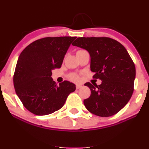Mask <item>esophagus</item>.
<instances>
[{
	"mask_svg": "<svg viewBox=\"0 0 149 149\" xmlns=\"http://www.w3.org/2000/svg\"><path fill=\"white\" fill-rule=\"evenodd\" d=\"M76 88L77 90H79L80 88H82V85H76Z\"/></svg>",
	"mask_w": 149,
	"mask_h": 149,
	"instance_id": "esophagus-1",
	"label": "esophagus"
}]
</instances>
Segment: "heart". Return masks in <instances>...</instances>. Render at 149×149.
Masks as SVG:
<instances>
[{"label":"heart","instance_id":"heart-1","mask_svg":"<svg viewBox=\"0 0 149 149\" xmlns=\"http://www.w3.org/2000/svg\"><path fill=\"white\" fill-rule=\"evenodd\" d=\"M80 51H83V49H80V50H78V52H80ZM68 78H69V80H71V81H73V82H78L80 80L79 75L75 73H70L69 76H68Z\"/></svg>","mask_w":149,"mask_h":149}]
</instances>
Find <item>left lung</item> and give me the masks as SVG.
<instances>
[{"instance_id": "left-lung-1", "label": "left lung", "mask_w": 149, "mask_h": 149, "mask_svg": "<svg viewBox=\"0 0 149 149\" xmlns=\"http://www.w3.org/2000/svg\"><path fill=\"white\" fill-rule=\"evenodd\" d=\"M72 45L88 51L93 78L102 80L99 86L85 83L91 95L83 102L85 107L101 117L115 115L127 104L134 91V61L124 46L111 38L80 37Z\"/></svg>"}]
</instances>
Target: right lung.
I'll use <instances>...</instances> for the list:
<instances>
[{"instance_id":"obj_1","label":"right lung","mask_w":149,"mask_h":149,"mask_svg":"<svg viewBox=\"0 0 149 149\" xmlns=\"http://www.w3.org/2000/svg\"><path fill=\"white\" fill-rule=\"evenodd\" d=\"M76 37H46L31 42L22 51L17 62L13 83L24 107L37 116L59 110L76 85L64 80L57 83L52 71L59 69L66 51Z\"/></svg>"}]
</instances>
